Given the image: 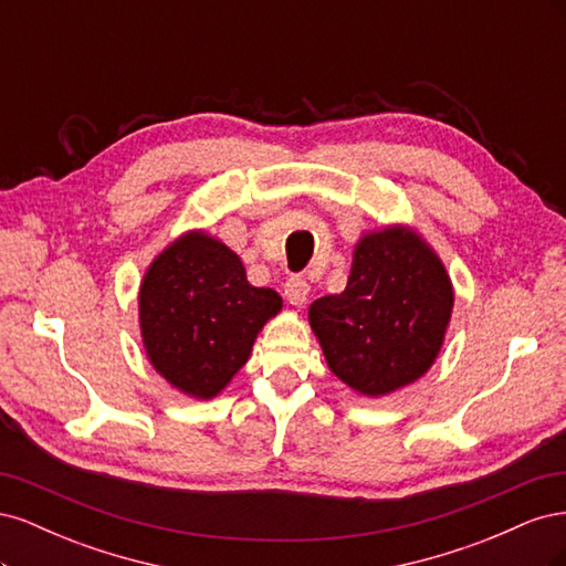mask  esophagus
<instances>
[{"label": "esophagus", "instance_id": "1", "mask_svg": "<svg viewBox=\"0 0 566 566\" xmlns=\"http://www.w3.org/2000/svg\"><path fill=\"white\" fill-rule=\"evenodd\" d=\"M283 293H285V297H287L290 304L300 306V304H304L306 295H310V283H306V281L300 279V276H290V279L285 281V285H283Z\"/></svg>", "mask_w": 566, "mask_h": 566}]
</instances>
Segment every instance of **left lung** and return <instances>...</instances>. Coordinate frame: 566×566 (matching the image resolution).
I'll return each instance as SVG.
<instances>
[{"label": "left lung", "mask_w": 566, "mask_h": 566, "mask_svg": "<svg viewBox=\"0 0 566 566\" xmlns=\"http://www.w3.org/2000/svg\"><path fill=\"white\" fill-rule=\"evenodd\" d=\"M451 310L437 254L406 229H385L356 245L345 293L316 300L310 321L337 378L378 397L432 366Z\"/></svg>", "instance_id": "1"}]
</instances>
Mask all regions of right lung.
<instances>
[{
	"mask_svg": "<svg viewBox=\"0 0 566 566\" xmlns=\"http://www.w3.org/2000/svg\"><path fill=\"white\" fill-rule=\"evenodd\" d=\"M281 295L254 287L224 243L188 233L169 245L144 276L142 335L150 364L186 394L210 399L248 361Z\"/></svg>",
	"mask_w": 566,
	"mask_h": 566,
	"instance_id": "1",
	"label": "right lung"
}]
</instances>
